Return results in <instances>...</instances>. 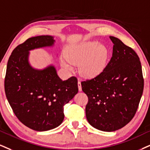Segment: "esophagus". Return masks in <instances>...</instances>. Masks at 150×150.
Wrapping results in <instances>:
<instances>
[{
	"instance_id": "1",
	"label": "esophagus",
	"mask_w": 150,
	"mask_h": 150,
	"mask_svg": "<svg viewBox=\"0 0 150 150\" xmlns=\"http://www.w3.org/2000/svg\"><path fill=\"white\" fill-rule=\"evenodd\" d=\"M78 86H79V91H81L82 90V88H81V81L79 79L78 81Z\"/></svg>"
}]
</instances>
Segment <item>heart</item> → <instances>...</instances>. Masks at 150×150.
Wrapping results in <instances>:
<instances>
[{
    "instance_id": "heart-1",
    "label": "heart",
    "mask_w": 150,
    "mask_h": 150,
    "mask_svg": "<svg viewBox=\"0 0 150 150\" xmlns=\"http://www.w3.org/2000/svg\"><path fill=\"white\" fill-rule=\"evenodd\" d=\"M65 59L61 64L68 70L72 69V63L80 64V70L85 76L95 77L100 74L106 67L108 51L99 42H83L69 46L64 51ZM69 61V62L68 61Z\"/></svg>"
}]
</instances>
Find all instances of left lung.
<instances>
[{"mask_svg":"<svg viewBox=\"0 0 150 150\" xmlns=\"http://www.w3.org/2000/svg\"><path fill=\"white\" fill-rule=\"evenodd\" d=\"M113 43L110 60L95 78L81 82L88 97L86 118L103 132H115L133 119L144 88L141 63L137 53L121 40L110 36Z\"/></svg>","mask_w":150,"mask_h":150,"instance_id":"8db88e82","label":"left lung"}]
</instances>
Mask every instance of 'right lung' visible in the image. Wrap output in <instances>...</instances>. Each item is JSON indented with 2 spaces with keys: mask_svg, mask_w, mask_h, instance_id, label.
Returning <instances> with one entry per match:
<instances>
[{
  "mask_svg": "<svg viewBox=\"0 0 150 150\" xmlns=\"http://www.w3.org/2000/svg\"><path fill=\"white\" fill-rule=\"evenodd\" d=\"M50 35L30 38L13 50L5 78L6 97L16 117L38 132L58 127L64 120V106L79 91L78 80L71 76L62 81L52 65L35 69L28 62L29 51L51 47Z\"/></svg>",
  "mask_w": 150,
  "mask_h": 150,
  "instance_id": "add662e5",
  "label": "right lung"
}]
</instances>
